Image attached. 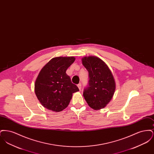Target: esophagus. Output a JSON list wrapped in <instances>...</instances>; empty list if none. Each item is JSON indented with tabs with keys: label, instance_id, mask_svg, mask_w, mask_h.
I'll return each mask as SVG.
<instances>
[{
	"label": "esophagus",
	"instance_id": "obj_1",
	"mask_svg": "<svg viewBox=\"0 0 154 154\" xmlns=\"http://www.w3.org/2000/svg\"><path fill=\"white\" fill-rule=\"evenodd\" d=\"M77 87H79V89L81 90V84H80H80H79L77 85Z\"/></svg>",
	"mask_w": 154,
	"mask_h": 154
}]
</instances>
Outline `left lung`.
Masks as SVG:
<instances>
[{"label": "left lung", "instance_id": "obj_1", "mask_svg": "<svg viewBox=\"0 0 154 154\" xmlns=\"http://www.w3.org/2000/svg\"><path fill=\"white\" fill-rule=\"evenodd\" d=\"M82 63L89 74L88 85L84 89L83 96L92 109L104 108L114 94L113 75L107 65L97 57H85L82 59Z\"/></svg>", "mask_w": 154, "mask_h": 154}]
</instances>
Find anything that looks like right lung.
<instances>
[{
  "label": "right lung",
  "instance_id": "obj_1",
  "mask_svg": "<svg viewBox=\"0 0 154 154\" xmlns=\"http://www.w3.org/2000/svg\"><path fill=\"white\" fill-rule=\"evenodd\" d=\"M74 60V57L52 58L38 74L35 91L40 102L47 109L56 112L64 110L70 102L72 94L79 91L66 73Z\"/></svg>",
  "mask_w": 154,
  "mask_h": 154
}]
</instances>
